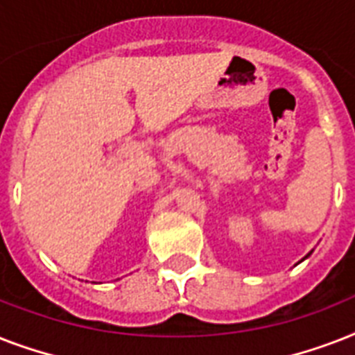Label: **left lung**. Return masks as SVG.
<instances>
[{"label": "left lung", "mask_w": 355, "mask_h": 355, "mask_svg": "<svg viewBox=\"0 0 355 355\" xmlns=\"http://www.w3.org/2000/svg\"><path fill=\"white\" fill-rule=\"evenodd\" d=\"M311 252H313V250H311ZM311 252H309V254H311ZM309 254H308V256H309ZM308 256H306V258H308ZM306 258H302V259H306Z\"/></svg>", "instance_id": "1"}]
</instances>
